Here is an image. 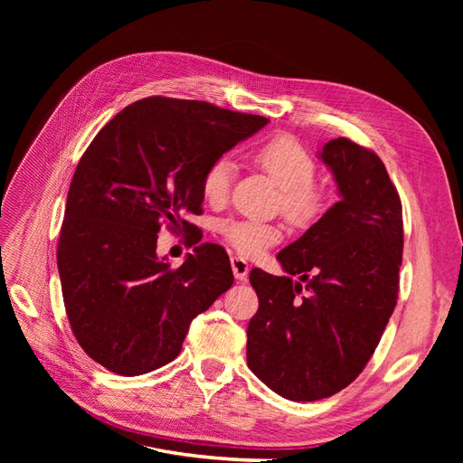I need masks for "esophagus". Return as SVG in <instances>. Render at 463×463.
<instances>
[{"label":"esophagus","mask_w":463,"mask_h":463,"mask_svg":"<svg viewBox=\"0 0 463 463\" xmlns=\"http://www.w3.org/2000/svg\"><path fill=\"white\" fill-rule=\"evenodd\" d=\"M232 270H233V276L237 282H243L249 274V264L241 257H232Z\"/></svg>","instance_id":"34e87169"}]
</instances>
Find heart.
Here are the masks:
<instances>
[{
  "instance_id": "1",
  "label": "heart",
  "mask_w": 463,
  "mask_h": 463,
  "mask_svg": "<svg viewBox=\"0 0 463 463\" xmlns=\"http://www.w3.org/2000/svg\"><path fill=\"white\" fill-rule=\"evenodd\" d=\"M253 160L282 189L279 206L293 223L303 226L317 218L322 206V194L313 184L317 164L296 138L289 135L269 138L253 152ZM233 174L235 164L230 156H218L210 162L201 179L203 197L214 206L226 203ZM220 233L223 241L243 257H259L282 240V228L278 223L250 218L223 220Z\"/></svg>"
}]
</instances>
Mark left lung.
I'll return each instance as SVG.
<instances>
[{"label":"left lung","instance_id":"1","mask_svg":"<svg viewBox=\"0 0 463 463\" xmlns=\"http://www.w3.org/2000/svg\"><path fill=\"white\" fill-rule=\"evenodd\" d=\"M318 158L340 201L279 250L289 276L249 274L259 296L247 328L249 369L293 402L334 396L365 369L394 313L403 250L402 203L383 160L345 137Z\"/></svg>","mask_w":463,"mask_h":463}]
</instances>
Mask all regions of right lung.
<instances>
[{
    "instance_id": "add662e5",
    "label": "right lung",
    "mask_w": 463,
    "mask_h": 463,
    "mask_svg": "<svg viewBox=\"0 0 463 463\" xmlns=\"http://www.w3.org/2000/svg\"><path fill=\"white\" fill-rule=\"evenodd\" d=\"M266 118L201 100L152 96L94 137L69 187L58 270L69 325L96 363L121 376L174 361L191 320L233 284L220 245L201 243L179 269L156 255L162 223L201 237L206 165L253 137Z\"/></svg>"
}]
</instances>
